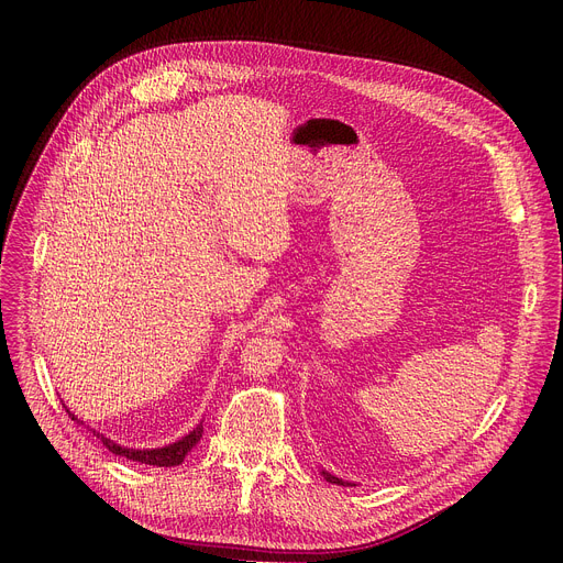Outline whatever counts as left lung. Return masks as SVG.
Listing matches in <instances>:
<instances>
[{"label": "left lung", "mask_w": 563, "mask_h": 563, "mask_svg": "<svg viewBox=\"0 0 563 563\" xmlns=\"http://www.w3.org/2000/svg\"><path fill=\"white\" fill-rule=\"evenodd\" d=\"M323 476L330 481V484H336V486H345V481H343V478H339V476H334V474H330V472H325V470H323Z\"/></svg>", "instance_id": "left-lung-1"}]
</instances>
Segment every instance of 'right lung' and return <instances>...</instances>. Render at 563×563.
<instances>
[{
  "instance_id": "right-lung-1",
  "label": "right lung",
  "mask_w": 563,
  "mask_h": 563,
  "mask_svg": "<svg viewBox=\"0 0 563 563\" xmlns=\"http://www.w3.org/2000/svg\"><path fill=\"white\" fill-rule=\"evenodd\" d=\"M68 412V410H66ZM68 417L73 419V421H77L75 419V415H70L68 412ZM202 423L194 430V432H189L187 437H183L180 441H176V443H172V445H165V448H155V450H133V448H122V445H118V443H113L111 439H107L104 434H98V432H93L98 439H102V443L109 448V452H113V454H118V456H126V459H131V461H140V463H146V465H157V467H172V465H180L183 461H185V456L191 452V448L202 439Z\"/></svg>"
}]
</instances>
